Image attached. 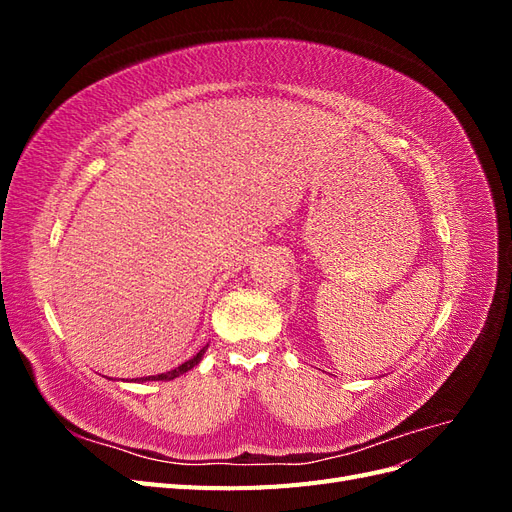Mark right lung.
<instances>
[{"instance_id": "add662e5", "label": "right lung", "mask_w": 512, "mask_h": 512, "mask_svg": "<svg viewBox=\"0 0 512 512\" xmlns=\"http://www.w3.org/2000/svg\"><path fill=\"white\" fill-rule=\"evenodd\" d=\"M205 350H207V346H205L203 350H200V352H196L190 361H185V363H181L179 367H175V369L166 371V374H158V376H147V378H136V380H138V382H147V380H173V378H177V376L185 374V371H190L194 365H198V363H200V359H203ZM136 380H134V382H136Z\"/></svg>"}]
</instances>
